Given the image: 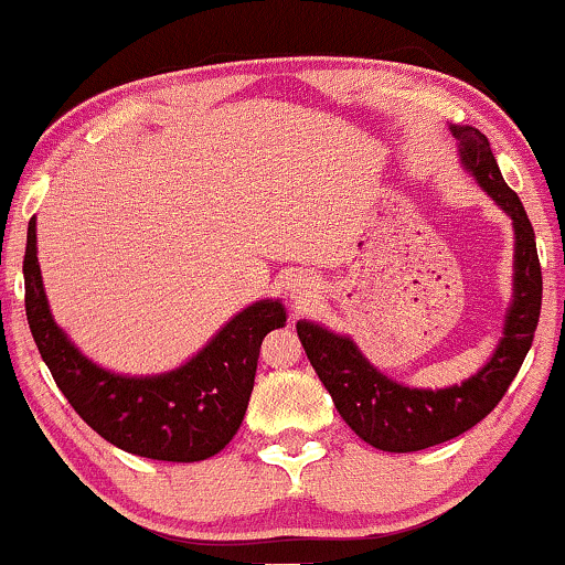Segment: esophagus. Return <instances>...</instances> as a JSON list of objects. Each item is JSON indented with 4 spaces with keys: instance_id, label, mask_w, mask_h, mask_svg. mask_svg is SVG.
Segmentation results:
<instances>
[{
    "instance_id": "obj_1",
    "label": "esophagus",
    "mask_w": 565,
    "mask_h": 565,
    "mask_svg": "<svg viewBox=\"0 0 565 565\" xmlns=\"http://www.w3.org/2000/svg\"><path fill=\"white\" fill-rule=\"evenodd\" d=\"M291 295L297 297V302H299V299H307V302H310V297H312L310 284L302 281V278H297V284H295V287H291Z\"/></svg>"
}]
</instances>
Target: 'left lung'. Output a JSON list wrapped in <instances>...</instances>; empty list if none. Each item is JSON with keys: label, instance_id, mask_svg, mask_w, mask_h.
<instances>
[{"label": "left lung", "instance_id": "left-lung-1", "mask_svg": "<svg viewBox=\"0 0 565 565\" xmlns=\"http://www.w3.org/2000/svg\"><path fill=\"white\" fill-rule=\"evenodd\" d=\"M461 161L484 192L513 218V305L503 339L480 373L443 391H417L388 381L370 365L352 341L312 323H297L307 360L331 394L344 423L370 446L391 454L423 451L467 433L495 409L530 352L542 307V268L532 221L516 192L503 182L490 142L475 127H454Z\"/></svg>", "mask_w": 565, "mask_h": 565}]
</instances>
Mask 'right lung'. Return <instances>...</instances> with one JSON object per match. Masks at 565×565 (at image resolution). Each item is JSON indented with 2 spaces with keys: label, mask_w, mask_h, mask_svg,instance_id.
<instances>
[{
  "label": "right lung",
  "mask_w": 565,
  "mask_h": 565,
  "mask_svg": "<svg viewBox=\"0 0 565 565\" xmlns=\"http://www.w3.org/2000/svg\"><path fill=\"white\" fill-rule=\"evenodd\" d=\"M23 276L28 326L64 398L104 440L156 461H203L234 438L263 339L287 323L281 302H255L174 373L122 377L85 360L54 323L35 258V218L28 224Z\"/></svg>",
  "instance_id": "1"
}]
</instances>
